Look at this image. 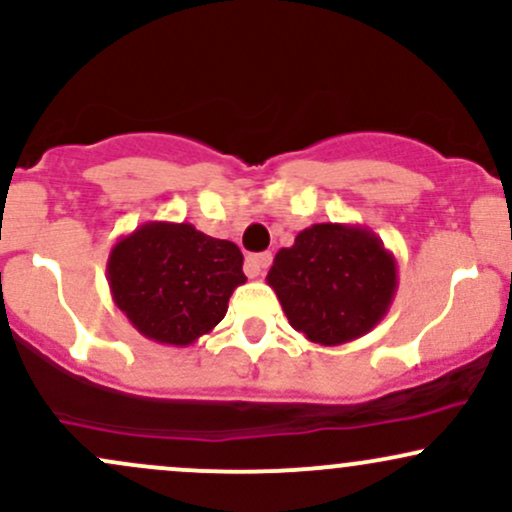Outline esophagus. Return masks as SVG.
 <instances>
[{"instance_id": "1", "label": "esophagus", "mask_w": 512, "mask_h": 512, "mask_svg": "<svg viewBox=\"0 0 512 512\" xmlns=\"http://www.w3.org/2000/svg\"><path fill=\"white\" fill-rule=\"evenodd\" d=\"M272 265V252H260V255H250L245 262L247 277H260L265 274V269Z\"/></svg>"}]
</instances>
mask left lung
Listing matches in <instances>:
<instances>
[{"mask_svg":"<svg viewBox=\"0 0 512 512\" xmlns=\"http://www.w3.org/2000/svg\"><path fill=\"white\" fill-rule=\"evenodd\" d=\"M291 328L316 345L352 342L384 320L398 289L396 257L357 223H313L267 274Z\"/></svg>","mask_w":512,"mask_h":512,"instance_id":"obj_1","label":"left lung"}]
</instances>
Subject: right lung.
Returning <instances> with one entry per match:
<instances>
[{"mask_svg": "<svg viewBox=\"0 0 512 512\" xmlns=\"http://www.w3.org/2000/svg\"><path fill=\"white\" fill-rule=\"evenodd\" d=\"M106 279L143 338L187 347L221 323L230 294L245 284L243 252L192 223L148 221L111 247Z\"/></svg>", "mask_w": 512, "mask_h": 512, "instance_id": "obj_1", "label": "right lung"}]
</instances>
